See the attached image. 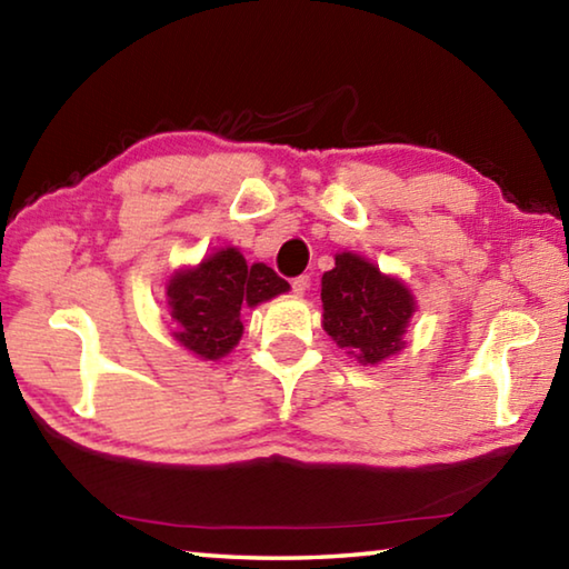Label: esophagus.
I'll use <instances>...</instances> for the list:
<instances>
[{"instance_id":"1","label":"esophagus","mask_w":569,"mask_h":569,"mask_svg":"<svg viewBox=\"0 0 569 569\" xmlns=\"http://www.w3.org/2000/svg\"><path fill=\"white\" fill-rule=\"evenodd\" d=\"M308 286H311V278H308V276H298L291 281V288H293L296 296H303L308 291Z\"/></svg>"}]
</instances>
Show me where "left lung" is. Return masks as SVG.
Listing matches in <instances>:
<instances>
[{"mask_svg":"<svg viewBox=\"0 0 569 569\" xmlns=\"http://www.w3.org/2000/svg\"><path fill=\"white\" fill-rule=\"evenodd\" d=\"M323 331L361 366L383 363L407 349L403 333L417 311V298L397 276L381 273L353 250L336 253L321 278Z\"/></svg>","mask_w":569,"mask_h":569,"instance_id":"obj_1","label":"left lung"}]
</instances>
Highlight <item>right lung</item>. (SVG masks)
<instances>
[{
  "label": "right lung",
  "mask_w": 569,
  "mask_h": 569,
  "mask_svg": "<svg viewBox=\"0 0 569 569\" xmlns=\"http://www.w3.org/2000/svg\"><path fill=\"white\" fill-rule=\"evenodd\" d=\"M291 291L266 263H246L236 246L218 248L196 266H180L166 283L172 341L203 361H218L243 336L240 308Z\"/></svg>",
  "instance_id": "1"
}]
</instances>
